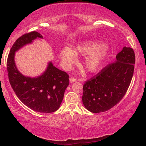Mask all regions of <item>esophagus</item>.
Wrapping results in <instances>:
<instances>
[{
    "label": "esophagus",
    "instance_id": "obj_1",
    "mask_svg": "<svg viewBox=\"0 0 146 146\" xmlns=\"http://www.w3.org/2000/svg\"><path fill=\"white\" fill-rule=\"evenodd\" d=\"M76 79L75 78L71 77V78H70V82L71 83H73V82H76Z\"/></svg>",
    "mask_w": 146,
    "mask_h": 146
}]
</instances>
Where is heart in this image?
<instances>
[{"label":"heart","instance_id":"obj_1","mask_svg":"<svg viewBox=\"0 0 146 146\" xmlns=\"http://www.w3.org/2000/svg\"><path fill=\"white\" fill-rule=\"evenodd\" d=\"M76 53L88 56L86 60V67L89 70L95 71L101 66L108 55L107 49L102 44L93 42H85L76 46L75 51L69 47H65L60 51V58L64 66L69 68L75 62L77 58Z\"/></svg>","mask_w":146,"mask_h":146}]
</instances>
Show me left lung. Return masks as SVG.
Wrapping results in <instances>:
<instances>
[{
    "label": "left lung",
    "instance_id": "8db88e82",
    "mask_svg": "<svg viewBox=\"0 0 146 146\" xmlns=\"http://www.w3.org/2000/svg\"><path fill=\"white\" fill-rule=\"evenodd\" d=\"M116 58L115 62L106 66L83 86V104L91 112L110 110L127 92L134 72L135 52L131 48L123 47Z\"/></svg>",
    "mask_w": 146,
    "mask_h": 146
}]
</instances>
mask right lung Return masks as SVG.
I'll return each instance as SVG.
<instances>
[{
    "instance_id": "obj_1",
    "label": "right lung",
    "mask_w": 146,
    "mask_h": 146,
    "mask_svg": "<svg viewBox=\"0 0 146 146\" xmlns=\"http://www.w3.org/2000/svg\"><path fill=\"white\" fill-rule=\"evenodd\" d=\"M42 36L31 31L20 36L15 42L7 60L9 83L20 100L32 110L40 113H53L60 107L64 92L69 85V75L49 62L42 75L31 78L22 75L15 66V53L27 44Z\"/></svg>"
}]
</instances>
